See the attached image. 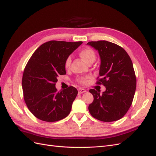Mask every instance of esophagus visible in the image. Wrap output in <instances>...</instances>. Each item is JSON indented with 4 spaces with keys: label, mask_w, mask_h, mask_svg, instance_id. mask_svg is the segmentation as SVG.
<instances>
[{
    "label": "esophagus",
    "mask_w": 156,
    "mask_h": 156,
    "mask_svg": "<svg viewBox=\"0 0 156 156\" xmlns=\"http://www.w3.org/2000/svg\"><path fill=\"white\" fill-rule=\"evenodd\" d=\"M85 92H86V90L85 89H83V88H80L78 89L79 94H81Z\"/></svg>",
    "instance_id": "esophagus-1"
}]
</instances>
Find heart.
I'll list each match as a JSON object with an SVG mask.
<instances>
[{
	"label": "heart",
	"mask_w": 156,
	"mask_h": 156,
	"mask_svg": "<svg viewBox=\"0 0 156 156\" xmlns=\"http://www.w3.org/2000/svg\"><path fill=\"white\" fill-rule=\"evenodd\" d=\"M79 55L81 56V58L86 62L87 64H89L90 62H93L96 59V53L92 48H83L81 51L79 52ZM71 62H72V58L70 56L66 58L65 61V68H68L70 66ZM90 75H86V76L83 77H79L77 79V81L82 84H85L88 82V80L90 79Z\"/></svg>",
	"instance_id": "b5f03b06"
}]
</instances>
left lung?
Here are the masks:
<instances>
[{"label":"left lung","mask_w":156,"mask_h":156,"mask_svg":"<svg viewBox=\"0 0 156 156\" xmlns=\"http://www.w3.org/2000/svg\"><path fill=\"white\" fill-rule=\"evenodd\" d=\"M96 49L101 59L100 76L97 84H102L106 90L90 89L94 101L88 106L90 115L103 122L122 119L133 101L136 79L132 61L120 46L105 40L87 44Z\"/></svg>","instance_id":"8db88e82"}]
</instances>
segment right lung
<instances>
[{"instance_id":"obj_1","label":"right lung","mask_w":156,"mask_h":156,"mask_svg":"<svg viewBox=\"0 0 156 156\" xmlns=\"http://www.w3.org/2000/svg\"><path fill=\"white\" fill-rule=\"evenodd\" d=\"M82 43L45 42L27 62L22 78L23 97L28 108L37 119L53 122L69 114L77 90L71 86L58 92L55 84L59 75L66 73V60Z\"/></svg>"}]
</instances>
